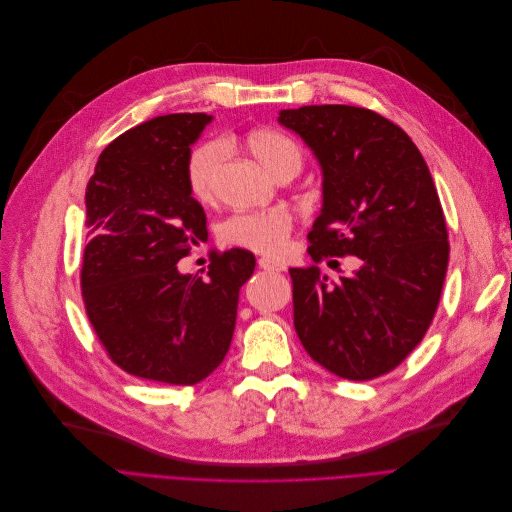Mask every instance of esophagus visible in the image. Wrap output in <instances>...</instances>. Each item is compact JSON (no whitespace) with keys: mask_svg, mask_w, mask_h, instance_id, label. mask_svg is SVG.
<instances>
[{"mask_svg":"<svg viewBox=\"0 0 512 512\" xmlns=\"http://www.w3.org/2000/svg\"><path fill=\"white\" fill-rule=\"evenodd\" d=\"M258 266H260L262 271H269V273H281V271H285V264H283V262L273 260V258H269V256L258 258Z\"/></svg>","mask_w":512,"mask_h":512,"instance_id":"obj_1","label":"esophagus"}]
</instances>
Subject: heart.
<instances>
[{
  "instance_id": "1",
  "label": "heart",
  "mask_w": 512,
  "mask_h": 512,
  "mask_svg": "<svg viewBox=\"0 0 512 512\" xmlns=\"http://www.w3.org/2000/svg\"><path fill=\"white\" fill-rule=\"evenodd\" d=\"M250 154L266 168L273 177H279L287 168L302 166V154L298 145L273 129L252 131L246 139ZM225 156L223 143L206 141L187 158L185 179L189 193L198 202L206 204L214 196V183L218 168ZM294 227V218L285 208H271L262 212L235 214L221 227V237L233 246L248 248L262 254H281L287 248V239Z\"/></svg>"
}]
</instances>
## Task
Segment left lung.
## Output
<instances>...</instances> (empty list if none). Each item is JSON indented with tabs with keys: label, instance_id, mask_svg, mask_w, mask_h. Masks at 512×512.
Here are the masks:
<instances>
[{
	"label": "left lung",
	"instance_id": "1",
	"mask_svg": "<svg viewBox=\"0 0 512 512\" xmlns=\"http://www.w3.org/2000/svg\"><path fill=\"white\" fill-rule=\"evenodd\" d=\"M277 120L321 166L323 206L308 254L360 260L335 285L316 264L289 269L296 333L337 377L385 375L427 333L448 271V231L427 162L398 125L367 108L302 106Z\"/></svg>",
	"mask_w": 512,
	"mask_h": 512
}]
</instances>
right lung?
<instances>
[{
    "mask_svg": "<svg viewBox=\"0 0 512 512\" xmlns=\"http://www.w3.org/2000/svg\"><path fill=\"white\" fill-rule=\"evenodd\" d=\"M212 116L166 114L116 137L87 183L81 289L89 321L120 369L196 385L229 352L239 289L256 266L246 250L214 254L206 277L177 262L208 239L185 179L191 145Z\"/></svg>",
    "mask_w": 512,
    "mask_h": 512,
    "instance_id": "right-lung-1",
    "label": "right lung"
}]
</instances>
